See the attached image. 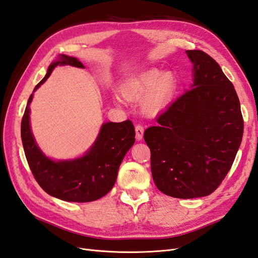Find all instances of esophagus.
<instances>
[{
    "label": "esophagus",
    "mask_w": 258,
    "mask_h": 258,
    "mask_svg": "<svg viewBox=\"0 0 258 258\" xmlns=\"http://www.w3.org/2000/svg\"><path fill=\"white\" fill-rule=\"evenodd\" d=\"M144 134V128L141 126V124H137L136 126V138L137 140H142Z\"/></svg>",
    "instance_id": "1"
}]
</instances>
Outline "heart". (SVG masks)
Here are the masks:
<instances>
[{"mask_svg": "<svg viewBox=\"0 0 258 258\" xmlns=\"http://www.w3.org/2000/svg\"><path fill=\"white\" fill-rule=\"evenodd\" d=\"M177 79L172 72L146 70L131 76L122 85V95L129 100H141L148 111H158L166 106L175 95Z\"/></svg>", "mask_w": 258, "mask_h": 258, "instance_id": "1", "label": "heart"}]
</instances>
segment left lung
<instances>
[{
  "label": "left lung",
  "instance_id": "1",
  "mask_svg": "<svg viewBox=\"0 0 258 258\" xmlns=\"http://www.w3.org/2000/svg\"><path fill=\"white\" fill-rule=\"evenodd\" d=\"M194 84L144 132L155 185L170 197L212 194L227 175L243 136L232 83L202 50H187Z\"/></svg>",
  "mask_w": 258,
  "mask_h": 258
}]
</instances>
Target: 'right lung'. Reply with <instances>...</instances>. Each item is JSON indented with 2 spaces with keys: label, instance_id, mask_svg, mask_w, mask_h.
Segmentation results:
<instances>
[{
  "label": "right lung",
  "instance_id": "1",
  "mask_svg": "<svg viewBox=\"0 0 258 258\" xmlns=\"http://www.w3.org/2000/svg\"><path fill=\"white\" fill-rule=\"evenodd\" d=\"M84 68L81 61L61 54L49 66L47 74L34 90L48 79L56 67ZM21 120V140L29 167L36 182L50 196L72 202H89L100 199L110 191L116 182L117 172L124 155L136 141L131 120L103 123L95 144L82 158L70 161H53L40 151L30 129L29 105Z\"/></svg>",
  "mask_w": 258,
  "mask_h": 258
}]
</instances>
